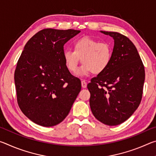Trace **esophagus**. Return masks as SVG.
<instances>
[{
    "label": "esophagus",
    "mask_w": 156,
    "mask_h": 156,
    "mask_svg": "<svg viewBox=\"0 0 156 156\" xmlns=\"http://www.w3.org/2000/svg\"><path fill=\"white\" fill-rule=\"evenodd\" d=\"M81 84H82V87H83V88L87 87V83H86L85 80H82L81 81Z\"/></svg>",
    "instance_id": "obj_1"
}]
</instances>
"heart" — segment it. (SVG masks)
Returning a JSON list of instances; mask_svg holds the SVG:
<instances>
[{
  "mask_svg": "<svg viewBox=\"0 0 156 156\" xmlns=\"http://www.w3.org/2000/svg\"><path fill=\"white\" fill-rule=\"evenodd\" d=\"M73 51L67 50L63 54L66 67L75 72L81 59L83 65L78 75L91 72L94 75L103 73L109 67L112 59V47L107 42H100L89 36L77 39L72 44Z\"/></svg>",
  "mask_w": 156,
  "mask_h": 156,
  "instance_id": "1",
  "label": "heart"
}]
</instances>
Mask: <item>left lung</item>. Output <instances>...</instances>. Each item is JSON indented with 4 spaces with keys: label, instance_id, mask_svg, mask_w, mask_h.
I'll return each mask as SVG.
<instances>
[{
    "label": "left lung",
    "instance_id": "8db88e82",
    "mask_svg": "<svg viewBox=\"0 0 156 156\" xmlns=\"http://www.w3.org/2000/svg\"><path fill=\"white\" fill-rule=\"evenodd\" d=\"M101 32L113 37L114 47L109 67L87 84L89 104L97 120L115 126L130 118L140 104L144 67L136 47L127 37L113 31Z\"/></svg>",
    "mask_w": 156,
    "mask_h": 156
}]
</instances>
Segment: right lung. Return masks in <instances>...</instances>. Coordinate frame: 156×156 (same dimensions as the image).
Masks as SVG:
<instances>
[{"mask_svg":"<svg viewBox=\"0 0 156 156\" xmlns=\"http://www.w3.org/2000/svg\"><path fill=\"white\" fill-rule=\"evenodd\" d=\"M80 32L44 29L26 43L14 72L17 102L29 119L52 126L67 117L81 90L63 58L64 44Z\"/></svg>","mask_w":156,"mask_h":156,"instance_id":"1","label":"right lung"}]
</instances>
